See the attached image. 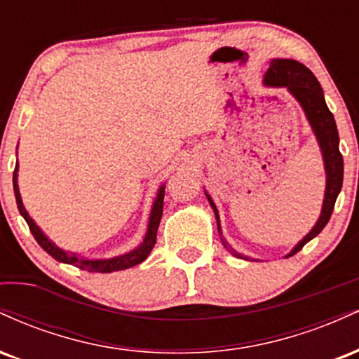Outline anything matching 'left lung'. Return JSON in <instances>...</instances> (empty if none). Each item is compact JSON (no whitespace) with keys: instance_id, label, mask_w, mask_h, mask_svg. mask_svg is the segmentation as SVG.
Returning <instances> with one entry per match:
<instances>
[{"instance_id":"8db88e82","label":"left lung","mask_w":359,"mask_h":359,"mask_svg":"<svg viewBox=\"0 0 359 359\" xmlns=\"http://www.w3.org/2000/svg\"><path fill=\"white\" fill-rule=\"evenodd\" d=\"M263 84L269 86V88H285L288 93L299 101L304 113H306L309 125H311L312 131H314L317 143H319L320 147V151H323L325 168V192L323 211H320V216L314 224V228H312L311 231L294 246V250L287 255V257H292V255H295L297 251L302 250L304 245H307L312 238H316L317 234L323 231L324 226L327 224L329 219H331L336 199L337 196H339L341 187H343L344 162L343 155H341L339 151V135H337L334 116H332L327 104H325L324 93L319 81L316 79L314 74L309 71L306 65L294 59H271L269 71L263 76ZM205 197H208L209 204H211L212 211L216 214L217 231L221 234L219 212H217L216 204L212 203L211 196H209L208 192H205ZM222 243H224L226 248L229 250L228 243L224 240H222ZM229 251L238 258H248L243 257L241 253H236L234 250Z\"/></svg>"}]
</instances>
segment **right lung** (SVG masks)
<instances>
[{"label": "right lung", "instance_id": "obj_1", "mask_svg": "<svg viewBox=\"0 0 359 359\" xmlns=\"http://www.w3.org/2000/svg\"><path fill=\"white\" fill-rule=\"evenodd\" d=\"M13 189H15V197H16V205H18V211L23 216V219L27 221L28 228H30L32 234L36 240L42 248L50 255L52 258H55L57 262L60 263H67V265H74L81 270H88V271H96V273H111V271H119V270H126L131 269V266L138 265V263L145 262L150 251L154 250L155 243H156V229H158L160 219H162V212H163V196H165V185L158 189L156 192V197L154 201V205H151V212H150V219H148V228H147V234L143 238L142 245L137 246L135 250H131L130 253L119 255V257L114 258H108V259H89L84 257H79L76 253H69V251L59 248L55 243L48 240L45 236L42 229L35 224V221L28 216L27 209L22 203V196H20V189H18V162H16L15 172H13Z\"/></svg>", "mask_w": 359, "mask_h": 359}]
</instances>
